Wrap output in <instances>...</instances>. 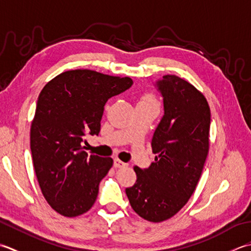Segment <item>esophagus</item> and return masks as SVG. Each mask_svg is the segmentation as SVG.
I'll return each instance as SVG.
<instances>
[{
  "label": "esophagus",
  "mask_w": 251,
  "mask_h": 251,
  "mask_svg": "<svg viewBox=\"0 0 251 251\" xmlns=\"http://www.w3.org/2000/svg\"><path fill=\"white\" fill-rule=\"evenodd\" d=\"M114 166L116 168H124V167H126L127 163L121 161L120 159H118V158H116V159L114 160Z\"/></svg>",
  "instance_id": "obj_1"
}]
</instances>
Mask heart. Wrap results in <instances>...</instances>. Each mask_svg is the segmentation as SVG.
Instances as JSON below:
<instances>
[{
    "label": "heart",
    "instance_id": "1",
    "mask_svg": "<svg viewBox=\"0 0 251 251\" xmlns=\"http://www.w3.org/2000/svg\"><path fill=\"white\" fill-rule=\"evenodd\" d=\"M140 103H156L155 96L150 93V92H145V93L141 95Z\"/></svg>",
    "mask_w": 251,
    "mask_h": 251
}]
</instances>
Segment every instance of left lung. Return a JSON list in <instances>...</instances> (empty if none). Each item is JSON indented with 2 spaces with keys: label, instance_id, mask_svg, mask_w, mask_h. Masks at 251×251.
Here are the masks:
<instances>
[{
  "label": "left lung",
  "instance_id": "left-lung-1",
  "mask_svg": "<svg viewBox=\"0 0 251 251\" xmlns=\"http://www.w3.org/2000/svg\"><path fill=\"white\" fill-rule=\"evenodd\" d=\"M157 86L163 96V115L151 140L155 157L148 169L135 166L136 182L126 188L131 207L150 222L172 218L195 192L209 151L211 114L206 97L173 75Z\"/></svg>",
  "mask_w": 251,
  "mask_h": 251
}]
</instances>
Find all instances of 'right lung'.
Here are the masks:
<instances>
[{
	"mask_svg": "<svg viewBox=\"0 0 251 251\" xmlns=\"http://www.w3.org/2000/svg\"><path fill=\"white\" fill-rule=\"evenodd\" d=\"M129 76L69 70L44 85L30 127L34 172L45 201L67 218L89 211L114 160L88 156L85 135H99L104 106L127 90Z\"/></svg>",
	"mask_w": 251,
	"mask_h": 251,
	"instance_id": "1",
	"label": "right lung"
}]
</instances>
